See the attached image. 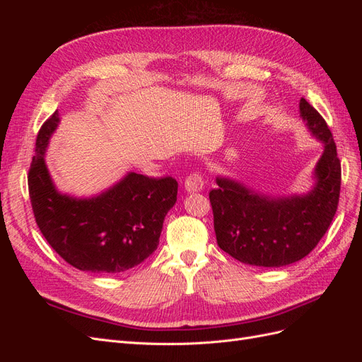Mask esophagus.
Returning a JSON list of instances; mask_svg holds the SVG:
<instances>
[{
	"label": "esophagus",
	"instance_id": "esophagus-1",
	"mask_svg": "<svg viewBox=\"0 0 362 362\" xmlns=\"http://www.w3.org/2000/svg\"><path fill=\"white\" fill-rule=\"evenodd\" d=\"M184 189L189 193L194 192H202L204 190V180L199 173H192L190 177H187L184 182Z\"/></svg>",
	"mask_w": 362,
	"mask_h": 362
}]
</instances>
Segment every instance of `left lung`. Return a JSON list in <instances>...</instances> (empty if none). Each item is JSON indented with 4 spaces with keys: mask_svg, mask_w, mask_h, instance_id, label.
Returning a JSON list of instances; mask_svg holds the SVG:
<instances>
[{
    "mask_svg": "<svg viewBox=\"0 0 362 362\" xmlns=\"http://www.w3.org/2000/svg\"><path fill=\"white\" fill-rule=\"evenodd\" d=\"M299 113L323 152L305 193L272 196L228 175H217L210 192L217 245L240 262L282 267L302 259L320 242L337 211L341 164L325 119L306 100Z\"/></svg>",
    "mask_w": 362,
    "mask_h": 362,
    "instance_id": "left-lung-1",
    "label": "left lung"
}]
</instances>
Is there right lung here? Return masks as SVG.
<instances>
[{"mask_svg": "<svg viewBox=\"0 0 362 362\" xmlns=\"http://www.w3.org/2000/svg\"><path fill=\"white\" fill-rule=\"evenodd\" d=\"M59 124L56 110L39 131L28 173L31 206L40 233L78 270L120 273L139 266L158 246L164 217L177 202L178 182L127 172L96 194L63 193L45 161Z\"/></svg>", "mask_w": 362, "mask_h": 362, "instance_id": "add662e5", "label": "right lung"}]
</instances>
